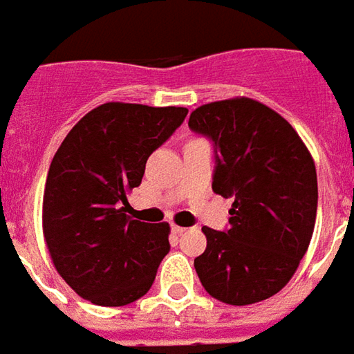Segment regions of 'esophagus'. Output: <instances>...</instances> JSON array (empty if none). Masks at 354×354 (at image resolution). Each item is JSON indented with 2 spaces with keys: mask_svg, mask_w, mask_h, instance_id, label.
I'll return each instance as SVG.
<instances>
[{
  "mask_svg": "<svg viewBox=\"0 0 354 354\" xmlns=\"http://www.w3.org/2000/svg\"><path fill=\"white\" fill-rule=\"evenodd\" d=\"M171 232H173V234H177V236H181V234H185V232H187V227H183V226H177V224H173V226H171Z\"/></svg>",
  "mask_w": 354,
  "mask_h": 354,
  "instance_id": "34e87169",
  "label": "esophagus"
}]
</instances>
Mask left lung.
<instances>
[{
  "instance_id": "left-lung-1",
  "label": "left lung",
  "mask_w": 354,
  "mask_h": 354,
  "mask_svg": "<svg viewBox=\"0 0 354 354\" xmlns=\"http://www.w3.org/2000/svg\"><path fill=\"white\" fill-rule=\"evenodd\" d=\"M189 127L214 142V193L234 196L226 232L203 227L196 274L224 304L267 300L292 279L314 234L312 153L288 120L249 97L198 106Z\"/></svg>"
}]
</instances>
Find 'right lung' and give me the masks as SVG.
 Wrapping results in <instances>:
<instances>
[{
    "label": "right lung",
    "instance_id": "obj_1",
    "mask_svg": "<svg viewBox=\"0 0 354 354\" xmlns=\"http://www.w3.org/2000/svg\"><path fill=\"white\" fill-rule=\"evenodd\" d=\"M187 113L185 106L111 101L83 116L54 153L42 234L56 271L85 300L127 306L156 281L171 230L167 222L130 220L127 194Z\"/></svg>",
    "mask_w": 354,
    "mask_h": 354
}]
</instances>
